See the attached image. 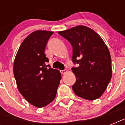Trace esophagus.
Returning <instances> with one entry per match:
<instances>
[{
	"label": "esophagus",
	"instance_id": "1",
	"mask_svg": "<svg viewBox=\"0 0 125 125\" xmlns=\"http://www.w3.org/2000/svg\"><path fill=\"white\" fill-rule=\"evenodd\" d=\"M60 73L62 74H65L67 73V69H65V70H63V71H60Z\"/></svg>",
	"mask_w": 125,
	"mask_h": 125
}]
</instances>
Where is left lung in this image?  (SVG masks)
Wrapping results in <instances>:
<instances>
[{
  "mask_svg": "<svg viewBox=\"0 0 125 125\" xmlns=\"http://www.w3.org/2000/svg\"><path fill=\"white\" fill-rule=\"evenodd\" d=\"M73 47V67L76 82L72 86L77 96L93 101L103 95L112 78V61L108 47L101 36L85 26L58 32Z\"/></svg>",
  "mask_w": 125,
  "mask_h": 125,
  "instance_id": "obj_1",
  "label": "left lung"
}]
</instances>
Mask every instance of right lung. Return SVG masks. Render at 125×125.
Here are the masks:
<instances>
[{
  "mask_svg": "<svg viewBox=\"0 0 125 125\" xmlns=\"http://www.w3.org/2000/svg\"><path fill=\"white\" fill-rule=\"evenodd\" d=\"M54 32L36 30L21 43L13 63V74L19 91L31 104L46 106L56 95L62 75L51 68L45 47Z\"/></svg>",
  "mask_w": 125,
  "mask_h": 125,
  "instance_id": "obj_1",
  "label": "right lung"
}]
</instances>
